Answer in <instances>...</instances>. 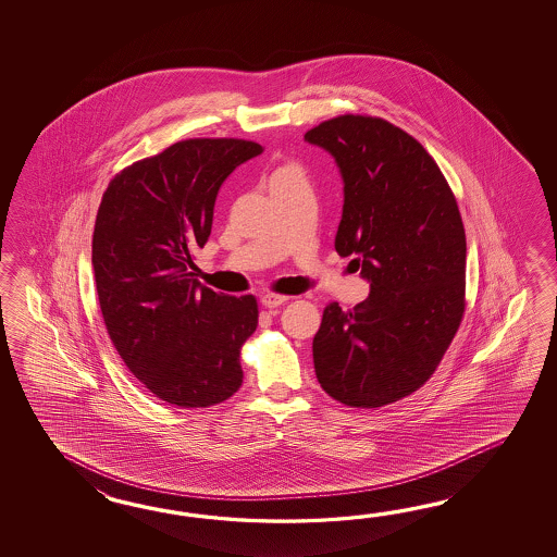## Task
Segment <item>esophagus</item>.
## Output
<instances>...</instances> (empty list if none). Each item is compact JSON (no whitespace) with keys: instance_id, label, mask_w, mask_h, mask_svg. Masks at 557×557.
<instances>
[{"instance_id":"obj_1","label":"esophagus","mask_w":557,"mask_h":557,"mask_svg":"<svg viewBox=\"0 0 557 557\" xmlns=\"http://www.w3.org/2000/svg\"><path fill=\"white\" fill-rule=\"evenodd\" d=\"M286 300H288V296L274 295V293H267V295L261 296L262 307L267 308L281 307Z\"/></svg>"}]
</instances>
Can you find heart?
Here are the masks:
<instances>
[{"label": "heart", "mask_w": 557, "mask_h": 557, "mask_svg": "<svg viewBox=\"0 0 557 557\" xmlns=\"http://www.w3.org/2000/svg\"><path fill=\"white\" fill-rule=\"evenodd\" d=\"M293 171H298V169H296V166L293 165L278 166V169H274V173L273 175H271V178L281 177V175H286V173H293Z\"/></svg>", "instance_id": "b5f03b06"}]
</instances>
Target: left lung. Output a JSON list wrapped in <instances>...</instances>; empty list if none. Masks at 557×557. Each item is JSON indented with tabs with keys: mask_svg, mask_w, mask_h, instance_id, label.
<instances>
[{
	"mask_svg": "<svg viewBox=\"0 0 557 557\" xmlns=\"http://www.w3.org/2000/svg\"><path fill=\"white\" fill-rule=\"evenodd\" d=\"M305 141L334 157L344 183L341 257L370 283L350 310L324 308L312 341L322 391L352 408H380L424 386L466 307V233L436 161L388 121L341 115Z\"/></svg>",
	"mask_w": 557,
	"mask_h": 557,
	"instance_id": "8db88e82",
	"label": "left lung"
}]
</instances>
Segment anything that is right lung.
<instances>
[{
    "instance_id": "right-lung-1",
    "label": "right lung",
    "mask_w": 557,
    "mask_h": 557,
    "mask_svg": "<svg viewBox=\"0 0 557 557\" xmlns=\"http://www.w3.org/2000/svg\"><path fill=\"white\" fill-rule=\"evenodd\" d=\"M261 153L243 139L175 143L115 175L97 211L91 262L109 338L133 376L178 408L225 403L243 384L257 298L216 295L190 271L221 185Z\"/></svg>"
}]
</instances>
